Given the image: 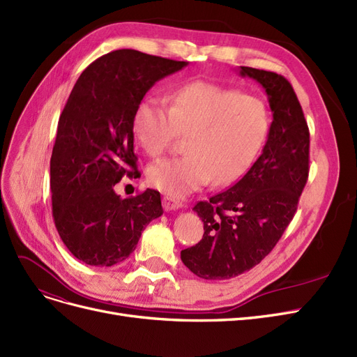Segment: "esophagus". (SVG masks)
<instances>
[{
	"label": "esophagus",
	"mask_w": 357,
	"mask_h": 357,
	"mask_svg": "<svg viewBox=\"0 0 357 357\" xmlns=\"http://www.w3.org/2000/svg\"><path fill=\"white\" fill-rule=\"evenodd\" d=\"M182 202L175 199V197H170V195H165L163 197V208L166 212H170V211H176V209H181L182 208Z\"/></svg>",
	"instance_id": "34e87169"
}]
</instances>
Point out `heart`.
<instances>
[{"instance_id":"1","label":"heart","mask_w":357,"mask_h":357,"mask_svg":"<svg viewBox=\"0 0 357 357\" xmlns=\"http://www.w3.org/2000/svg\"><path fill=\"white\" fill-rule=\"evenodd\" d=\"M268 111L258 96L209 82L172 91L169 103L145 98L136 107L132 132L148 155H160L187 135L182 157L149 165V185L170 195L197 191L213 178L218 185L238 179L254 162L268 132Z\"/></svg>"}]
</instances>
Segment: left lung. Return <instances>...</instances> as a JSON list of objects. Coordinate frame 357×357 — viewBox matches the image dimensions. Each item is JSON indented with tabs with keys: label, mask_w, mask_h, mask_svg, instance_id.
I'll list each match as a JSON object with an SVG mask.
<instances>
[{
	"label": "left lung",
	"mask_w": 357,
	"mask_h": 357,
	"mask_svg": "<svg viewBox=\"0 0 357 357\" xmlns=\"http://www.w3.org/2000/svg\"><path fill=\"white\" fill-rule=\"evenodd\" d=\"M238 73L266 90L273 121L262 154L246 175L194 206L204 234L181 250V259L206 280L236 278L266 258L292 221L308 178V126L291 83L249 66Z\"/></svg>",
	"instance_id": "1"
}]
</instances>
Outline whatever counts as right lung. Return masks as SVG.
Wrapping results in <instances>:
<instances>
[{
  "mask_svg": "<svg viewBox=\"0 0 357 357\" xmlns=\"http://www.w3.org/2000/svg\"><path fill=\"white\" fill-rule=\"evenodd\" d=\"M188 62L132 49L100 56L78 77L57 124L50 158L53 218L63 245L87 266L129 258L144 228L163 215L160 192L121 199L123 176L137 178L132 120L158 79Z\"/></svg>",
  "mask_w": 357,
  "mask_h": 357,
  "instance_id": "right-lung-1",
  "label": "right lung"
}]
</instances>
